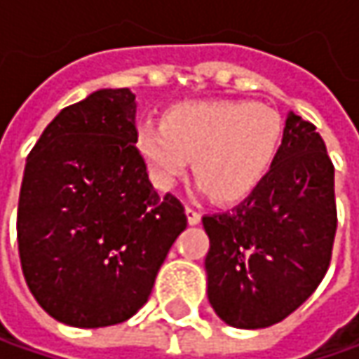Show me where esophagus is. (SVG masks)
<instances>
[{
  "instance_id": "obj_1",
  "label": "esophagus",
  "mask_w": 359,
  "mask_h": 359,
  "mask_svg": "<svg viewBox=\"0 0 359 359\" xmlns=\"http://www.w3.org/2000/svg\"><path fill=\"white\" fill-rule=\"evenodd\" d=\"M184 212H187V221H189V225H198V223H201V212H196V210L191 209V207H187Z\"/></svg>"
}]
</instances>
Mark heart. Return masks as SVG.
<instances>
[{
    "label": "heart",
    "mask_w": 359,
    "mask_h": 359,
    "mask_svg": "<svg viewBox=\"0 0 359 359\" xmlns=\"http://www.w3.org/2000/svg\"><path fill=\"white\" fill-rule=\"evenodd\" d=\"M283 120L245 100L180 102L164 122L142 120L134 149L150 182L170 191L191 168L198 187L219 203H237L265 182L283 149Z\"/></svg>",
    "instance_id": "heart-1"
}]
</instances>
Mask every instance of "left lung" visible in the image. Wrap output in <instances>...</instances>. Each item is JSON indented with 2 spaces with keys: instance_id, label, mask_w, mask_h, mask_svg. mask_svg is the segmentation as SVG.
Masks as SVG:
<instances>
[{
  "instance_id": "8db88e82",
  "label": "left lung",
  "mask_w": 359,
  "mask_h": 359,
  "mask_svg": "<svg viewBox=\"0 0 359 359\" xmlns=\"http://www.w3.org/2000/svg\"><path fill=\"white\" fill-rule=\"evenodd\" d=\"M207 297L241 330L285 320L318 289L334 247V164L316 126L289 112L265 182L231 212L203 217Z\"/></svg>"
}]
</instances>
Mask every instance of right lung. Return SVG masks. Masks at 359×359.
Listing matches in <instances>:
<instances>
[{
	"label": "right lung",
	"mask_w": 359,
	"mask_h": 359,
	"mask_svg": "<svg viewBox=\"0 0 359 359\" xmlns=\"http://www.w3.org/2000/svg\"><path fill=\"white\" fill-rule=\"evenodd\" d=\"M128 88L96 90L46 126L25 161L18 245L25 283L72 327L126 321L147 304L168 249L187 229L134 149Z\"/></svg>",
	"instance_id": "1"
}]
</instances>
